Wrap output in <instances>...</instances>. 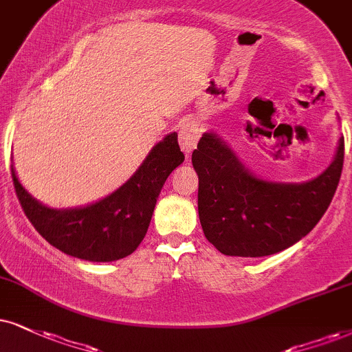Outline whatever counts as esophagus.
Instances as JSON below:
<instances>
[{
	"label": "esophagus",
	"instance_id": "1",
	"mask_svg": "<svg viewBox=\"0 0 352 352\" xmlns=\"http://www.w3.org/2000/svg\"><path fill=\"white\" fill-rule=\"evenodd\" d=\"M201 133H202V124L199 122L197 119H190L188 122L181 125L177 138H179V145L186 155H189L190 151L196 148L199 138H201Z\"/></svg>",
	"mask_w": 352,
	"mask_h": 352
}]
</instances>
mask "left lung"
I'll return each instance as SVG.
<instances>
[{
    "instance_id": "8db88e82",
    "label": "left lung",
    "mask_w": 352,
    "mask_h": 352,
    "mask_svg": "<svg viewBox=\"0 0 352 352\" xmlns=\"http://www.w3.org/2000/svg\"><path fill=\"white\" fill-rule=\"evenodd\" d=\"M342 162L341 137L335 160L318 177L300 184L269 183L251 175L219 137L204 133L192 151L204 235L227 256L259 258L289 248L327 212Z\"/></svg>"
}]
</instances>
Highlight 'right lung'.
Instances as JSON below:
<instances>
[{
	"label": "right lung",
	"instance_id": "add662e5",
	"mask_svg": "<svg viewBox=\"0 0 352 352\" xmlns=\"http://www.w3.org/2000/svg\"><path fill=\"white\" fill-rule=\"evenodd\" d=\"M183 162L177 133H169L127 183L99 202L78 209H50L21 186L12 166L11 176L24 214L52 246L85 261L109 263L138 248L164 181Z\"/></svg>",
	"mask_w": 352,
	"mask_h": 352
}]
</instances>
